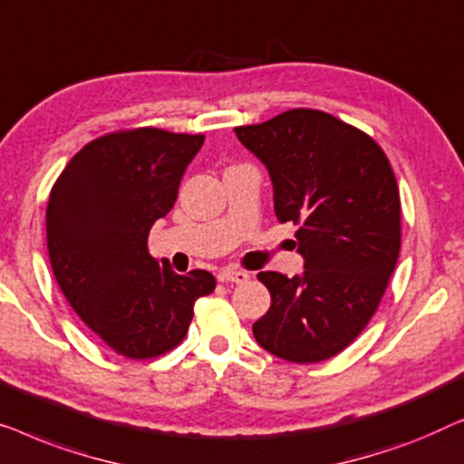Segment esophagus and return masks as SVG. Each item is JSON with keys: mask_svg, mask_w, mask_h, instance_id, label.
Returning <instances> with one entry per match:
<instances>
[{"mask_svg": "<svg viewBox=\"0 0 464 464\" xmlns=\"http://www.w3.org/2000/svg\"><path fill=\"white\" fill-rule=\"evenodd\" d=\"M250 279V273L241 269H223L218 273V282L223 284H244Z\"/></svg>", "mask_w": 464, "mask_h": 464, "instance_id": "34e87169", "label": "esophagus"}]
</instances>
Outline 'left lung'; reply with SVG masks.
Listing matches in <instances>:
<instances>
[{
  "mask_svg": "<svg viewBox=\"0 0 464 464\" xmlns=\"http://www.w3.org/2000/svg\"><path fill=\"white\" fill-rule=\"evenodd\" d=\"M269 169L279 223L298 225L303 276L258 273L271 306L252 325L269 353L317 363L347 349L374 315L401 247L400 188L381 145L317 109L235 128Z\"/></svg>",
  "mask_w": 464,
  "mask_h": 464,
  "instance_id": "1",
  "label": "left lung"
}]
</instances>
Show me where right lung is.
<instances>
[{
  "label": "right lung",
  "instance_id": "add662e5",
  "mask_svg": "<svg viewBox=\"0 0 464 464\" xmlns=\"http://www.w3.org/2000/svg\"><path fill=\"white\" fill-rule=\"evenodd\" d=\"M204 139L151 126L117 130L77 151L50 191L45 237L56 282L83 324L128 360L179 347L195 300L217 288L212 273L176 276L147 250Z\"/></svg>",
  "mask_w": 464,
  "mask_h": 464
}]
</instances>
